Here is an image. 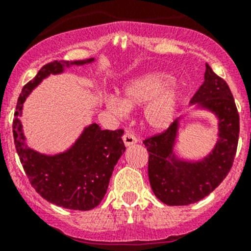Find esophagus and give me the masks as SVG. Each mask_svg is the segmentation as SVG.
<instances>
[{
    "instance_id": "obj_1",
    "label": "esophagus",
    "mask_w": 251,
    "mask_h": 251,
    "mask_svg": "<svg viewBox=\"0 0 251 251\" xmlns=\"http://www.w3.org/2000/svg\"><path fill=\"white\" fill-rule=\"evenodd\" d=\"M124 143H125L126 147H130L132 146V144L137 143V138H136L132 133L125 132V135H124Z\"/></svg>"
}]
</instances>
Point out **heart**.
Listing matches in <instances>:
<instances>
[{
	"mask_svg": "<svg viewBox=\"0 0 251 251\" xmlns=\"http://www.w3.org/2000/svg\"><path fill=\"white\" fill-rule=\"evenodd\" d=\"M175 77L168 73H148L131 80L124 87L123 100L107 98V107L118 114L145 105L144 124L153 131H164L174 123L179 103V93L174 86Z\"/></svg>",
	"mask_w": 251,
	"mask_h": 251,
	"instance_id": "obj_1",
	"label": "heart"
}]
</instances>
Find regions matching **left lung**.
I'll return each instance as SVG.
<instances>
[{
  "label": "left lung",
  "instance_id": "obj_1",
  "mask_svg": "<svg viewBox=\"0 0 251 251\" xmlns=\"http://www.w3.org/2000/svg\"><path fill=\"white\" fill-rule=\"evenodd\" d=\"M204 82L191 100L197 109L217 119V141L203 159L177 156L175 144L181 119L160 135L144 140L148 151V176L156 198L166 205H189L209 196L229 173L239 137V114L226 81L205 64Z\"/></svg>",
  "mask_w": 251,
  "mask_h": 251
}]
</instances>
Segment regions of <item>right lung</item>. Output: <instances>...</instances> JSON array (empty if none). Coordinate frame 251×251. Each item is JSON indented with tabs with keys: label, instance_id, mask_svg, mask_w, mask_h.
<instances>
[{
	"label": "right lung",
	"instance_id": "obj_1",
	"mask_svg": "<svg viewBox=\"0 0 251 251\" xmlns=\"http://www.w3.org/2000/svg\"><path fill=\"white\" fill-rule=\"evenodd\" d=\"M93 62L95 58L74 62L54 60L44 65L23 87L14 113V143L30 183L42 198L64 209L86 211L102 201L114 166L126 149L124 131L102 130L97 124H91L67 151L45 154L27 146L20 116L26 97L45 78L63 74L67 68Z\"/></svg>",
	"mask_w": 251,
	"mask_h": 251
}]
</instances>
